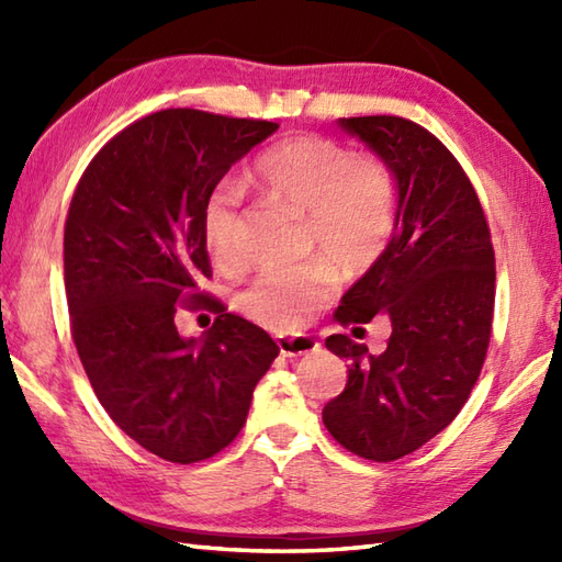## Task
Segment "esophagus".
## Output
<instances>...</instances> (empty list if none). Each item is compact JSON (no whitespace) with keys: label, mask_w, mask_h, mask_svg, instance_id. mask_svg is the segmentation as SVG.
<instances>
[{"label":"esophagus","mask_w":562,"mask_h":562,"mask_svg":"<svg viewBox=\"0 0 562 562\" xmlns=\"http://www.w3.org/2000/svg\"><path fill=\"white\" fill-rule=\"evenodd\" d=\"M278 348L282 357H302L308 352H316L318 340H314L312 336H280Z\"/></svg>","instance_id":"obj_1"}]
</instances>
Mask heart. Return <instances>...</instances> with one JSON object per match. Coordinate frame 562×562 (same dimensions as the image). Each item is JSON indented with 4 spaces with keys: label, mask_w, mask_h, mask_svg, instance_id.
Wrapping results in <instances>:
<instances>
[{
    "label": "heart",
    "mask_w": 562,
    "mask_h": 562,
    "mask_svg": "<svg viewBox=\"0 0 562 562\" xmlns=\"http://www.w3.org/2000/svg\"><path fill=\"white\" fill-rule=\"evenodd\" d=\"M256 183L284 207L306 217L312 248L345 274H362L384 254L396 226L398 190L389 166L357 154L336 139L294 135L262 151ZM238 186H214L202 205V238L220 266L241 260ZM336 270L326 260L296 270L262 272L238 294V308L274 333L300 330L328 304Z\"/></svg>",
    "instance_id": "heart-1"
}]
</instances>
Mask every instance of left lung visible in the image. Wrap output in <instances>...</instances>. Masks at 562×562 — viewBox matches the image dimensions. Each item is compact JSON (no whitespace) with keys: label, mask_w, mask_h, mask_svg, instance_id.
Returning a JSON list of instances; mask_svg holds the SVG:
<instances>
[{"label":"left lung","mask_w":562,"mask_h":562,"mask_svg":"<svg viewBox=\"0 0 562 562\" xmlns=\"http://www.w3.org/2000/svg\"><path fill=\"white\" fill-rule=\"evenodd\" d=\"M338 125L384 161L398 190L384 254L342 294V326L391 321L386 350L336 333L326 348L348 362V384L326 403L324 425L362 459L420 449L463 408L481 374L495 306V254L481 200L453 154L396 115Z\"/></svg>","instance_id":"1"}]
</instances>
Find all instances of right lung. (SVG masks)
Wrapping results in <instances>:
<instances>
[{"instance_id": "right-lung-1", "label": "right lung", "mask_w": 562, "mask_h": 562, "mask_svg": "<svg viewBox=\"0 0 562 562\" xmlns=\"http://www.w3.org/2000/svg\"><path fill=\"white\" fill-rule=\"evenodd\" d=\"M278 127L151 113L93 157L71 198L65 292L79 360L111 420L166 461H205L234 441L280 352L266 330L198 292L212 272L205 198ZM181 301L218 314L202 339L177 333Z\"/></svg>"}]
</instances>
